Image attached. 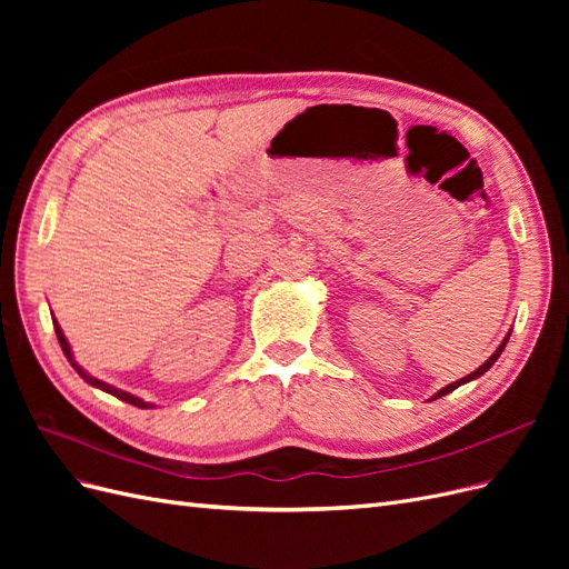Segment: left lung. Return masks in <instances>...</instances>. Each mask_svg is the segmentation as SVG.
Here are the masks:
<instances>
[{"instance_id": "obj_1", "label": "left lung", "mask_w": 569, "mask_h": 569, "mask_svg": "<svg viewBox=\"0 0 569 569\" xmlns=\"http://www.w3.org/2000/svg\"><path fill=\"white\" fill-rule=\"evenodd\" d=\"M508 339H510V335L501 341V347H498L496 351H493V356L487 360V363L485 366H479L475 372H470L468 377H462V380H458V382H453V385H449V387H443L441 391H437V396H435V399H439V396H443V393H451L453 389H458L460 385H465V382H470V380H475V377H479V375H485L493 363H496V360H498V356H501L503 353V349H506V343H508Z\"/></svg>"}]
</instances>
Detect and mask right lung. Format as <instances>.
<instances>
[{"mask_svg": "<svg viewBox=\"0 0 569 569\" xmlns=\"http://www.w3.org/2000/svg\"><path fill=\"white\" fill-rule=\"evenodd\" d=\"M54 330H57V337H59V343H61V351L66 353V358L71 360V366L78 370V375L82 377L84 382H90L92 387H99L101 391H109V393H113L116 399H120V401H126V403H132V406H137V408H151V403H144L142 399H137V396H132V393H128V391H120V389H116V387H111V385H107V382H101V380H97V377H90L88 372H84L76 360H73V353H71V347H68V341H66V337H63V332H61V327H59V322L54 320Z\"/></svg>", "mask_w": 569, "mask_h": 569, "instance_id": "add662e5", "label": "right lung"}]
</instances>
